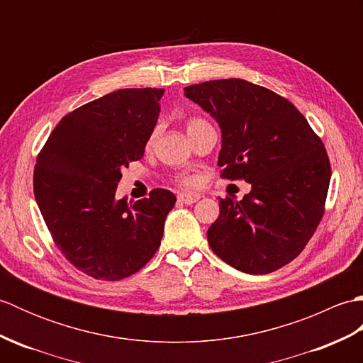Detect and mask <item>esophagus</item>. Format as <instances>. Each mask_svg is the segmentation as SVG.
<instances>
[{
	"instance_id": "esophagus-1",
	"label": "esophagus",
	"mask_w": 363,
	"mask_h": 363,
	"mask_svg": "<svg viewBox=\"0 0 363 363\" xmlns=\"http://www.w3.org/2000/svg\"><path fill=\"white\" fill-rule=\"evenodd\" d=\"M199 198L201 196L196 194H179L177 195V201H181L184 204H195Z\"/></svg>"
}]
</instances>
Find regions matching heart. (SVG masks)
<instances>
[{"mask_svg":"<svg viewBox=\"0 0 363 363\" xmlns=\"http://www.w3.org/2000/svg\"><path fill=\"white\" fill-rule=\"evenodd\" d=\"M203 125H207V123L204 120H201V118H191V120H189V123H187V134L191 133V130H194V129L203 126ZM156 137H157V128L152 129V133L150 134L148 142H146V145L151 146L154 143V140H156ZM198 182H199V179H198L196 176H184V177H181V179H179V184H181L182 187H196Z\"/></svg>","mask_w":363,"mask_h":363,"instance_id":"b5f03b06","label":"heart"}]
</instances>
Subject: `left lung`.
Returning a JSON list of instances; mask_svg holds the SVG:
<instances>
[{"label": "left lung", "instance_id": "obj_1", "mask_svg": "<svg viewBox=\"0 0 363 363\" xmlns=\"http://www.w3.org/2000/svg\"><path fill=\"white\" fill-rule=\"evenodd\" d=\"M221 129L218 167L245 179L243 199H220L207 230L212 251L248 274L287 265L317 230L328 196L325 145L289 99L245 79L207 81L184 89Z\"/></svg>", "mask_w": 363, "mask_h": 363}]
</instances>
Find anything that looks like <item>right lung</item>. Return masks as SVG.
<instances>
[{
	"label": "right lung",
	"mask_w": 363,
	"mask_h": 363,
	"mask_svg": "<svg viewBox=\"0 0 363 363\" xmlns=\"http://www.w3.org/2000/svg\"><path fill=\"white\" fill-rule=\"evenodd\" d=\"M164 89H121L59 121L34 168V195L67 260L87 276L120 281L156 254L176 196L156 189L128 203L121 169L143 157Z\"/></svg>",
	"instance_id": "1"
}]
</instances>
